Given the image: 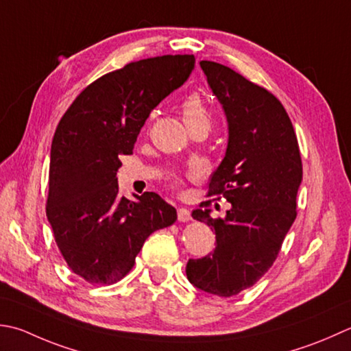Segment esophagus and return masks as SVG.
Instances as JSON below:
<instances>
[{
	"mask_svg": "<svg viewBox=\"0 0 351 351\" xmlns=\"http://www.w3.org/2000/svg\"><path fill=\"white\" fill-rule=\"evenodd\" d=\"M191 219V215H190V210L185 208V207H181L178 208V221L180 222H189Z\"/></svg>",
	"mask_w": 351,
	"mask_h": 351,
	"instance_id": "esophagus-1",
	"label": "esophagus"
}]
</instances>
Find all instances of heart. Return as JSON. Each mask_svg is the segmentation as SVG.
<instances>
[{
    "instance_id": "obj_1",
    "label": "heart",
    "mask_w": 351,
    "mask_h": 351,
    "mask_svg": "<svg viewBox=\"0 0 351 351\" xmlns=\"http://www.w3.org/2000/svg\"><path fill=\"white\" fill-rule=\"evenodd\" d=\"M181 114L189 129L196 125H210V115L199 94H190L181 103Z\"/></svg>"
}]
</instances>
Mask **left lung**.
Wrapping results in <instances>:
<instances>
[{"mask_svg":"<svg viewBox=\"0 0 351 351\" xmlns=\"http://www.w3.org/2000/svg\"><path fill=\"white\" fill-rule=\"evenodd\" d=\"M199 64L228 123L226 152L208 196H223L231 208L213 219L205 201L204 210L191 213L215 228L216 248L190 258L185 272L197 289L228 298L256 285L276 262L297 217L303 166L291 119L276 95L228 66Z\"/></svg>","mask_w":351,"mask_h":351,"instance_id":"1","label":"left lung"}]
</instances>
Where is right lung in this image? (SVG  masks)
Returning <instances> with one entry per match:
<instances>
[{
  "label": "right lung",
  "instance_id": "1",
  "mask_svg": "<svg viewBox=\"0 0 351 351\" xmlns=\"http://www.w3.org/2000/svg\"><path fill=\"white\" fill-rule=\"evenodd\" d=\"M193 54L130 62L79 94L53 136L47 219L70 269L88 283L112 285L132 269L154 231L176 210L154 193H119L121 155H130L152 109L187 82Z\"/></svg>",
  "mask_w": 351,
  "mask_h": 351
}]
</instances>
